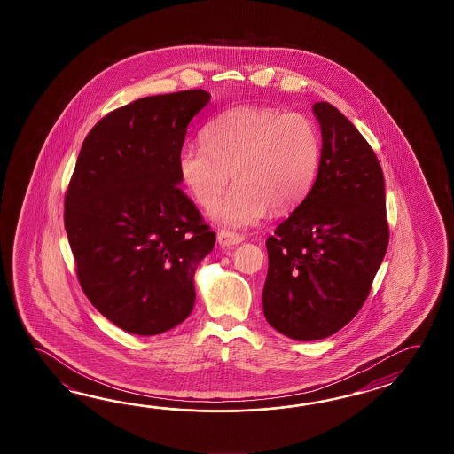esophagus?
<instances>
[{
	"label": "esophagus",
	"mask_w": 454,
	"mask_h": 454,
	"mask_svg": "<svg viewBox=\"0 0 454 454\" xmlns=\"http://www.w3.org/2000/svg\"><path fill=\"white\" fill-rule=\"evenodd\" d=\"M217 241L221 247H231V245H239L243 241V237L233 231H221L217 233Z\"/></svg>",
	"instance_id": "1"
}]
</instances>
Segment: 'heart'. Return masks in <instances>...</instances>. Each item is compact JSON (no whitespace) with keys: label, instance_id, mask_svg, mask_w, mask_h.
<instances>
[{"label":"heart","instance_id":"obj_1","mask_svg":"<svg viewBox=\"0 0 454 454\" xmlns=\"http://www.w3.org/2000/svg\"><path fill=\"white\" fill-rule=\"evenodd\" d=\"M318 128L301 114L270 106H239L217 116L204 143L184 145L178 175L194 201L209 209L229 180L235 186L214 207L217 223L243 229L266 213H289L309 193L318 175Z\"/></svg>","mask_w":454,"mask_h":454}]
</instances>
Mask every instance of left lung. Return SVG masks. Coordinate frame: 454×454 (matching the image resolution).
<instances>
[{
	"mask_svg": "<svg viewBox=\"0 0 454 454\" xmlns=\"http://www.w3.org/2000/svg\"><path fill=\"white\" fill-rule=\"evenodd\" d=\"M313 114L323 139L317 180L266 240L262 311L295 340L328 338L357 315L389 241L373 149L336 106L317 102Z\"/></svg>",
	"mask_w": 454,
	"mask_h": 454,
	"instance_id": "1",
	"label": "left lung"
}]
</instances>
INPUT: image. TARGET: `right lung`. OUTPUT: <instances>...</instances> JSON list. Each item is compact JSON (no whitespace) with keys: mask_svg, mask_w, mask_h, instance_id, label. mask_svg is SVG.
Wrapping results in <instances>:
<instances>
[{"mask_svg":"<svg viewBox=\"0 0 454 454\" xmlns=\"http://www.w3.org/2000/svg\"><path fill=\"white\" fill-rule=\"evenodd\" d=\"M203 89L137 98L86 136L65 198V229L87 299L118 328L155 336L190 317L194 272L215 233L180 190L186 128Z\"/></svg>","mask_w":454,"mask_h":454,"instance_id":"add662e5","label":"right lung"}]
</instances>
